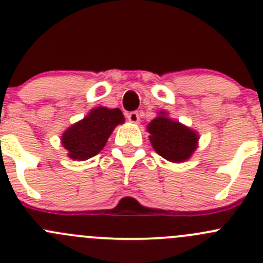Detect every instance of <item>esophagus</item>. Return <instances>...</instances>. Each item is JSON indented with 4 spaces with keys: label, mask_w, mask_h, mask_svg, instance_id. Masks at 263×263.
Listing matches in <instances>:
<instances>
[{
    "label": "esophagus",
    "mask_w": 263,
    "mask_h": 263,
    "mask_svg": "<svg viewBox=\"0 0 263 263\" xmlns=\"http://www.w3.org/2000/svg\"><path fill=\"white\" fill-rule=\"evenodd\" d=\"M127 118H128V121L131 122V123H139L140 121V116L137 112H131L127 115Z\"/></svg>",
    "instance_id": "34e87169"
}]
</instances>
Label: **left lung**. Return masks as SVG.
<instances>
[{
  "instance_id": "1",
  "label": "left lung",
  "mask_w": 263,
  "mask_h": 263,
  "mask_svg": "<svg viewBox=\"0 0 263 263\" xmlns=\"http://www.w3.org/2000/svg\"><path fill=\"white\" fill-rule=\"evenodd\" d=\"M154 150L172 163H182L192 156L197 148L198 135L178 121H173L160 112L147 124Z\"/></svg>"
}]
</instances>
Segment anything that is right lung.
Segmentation results:
<instances>
[{"label": "right lung", "mask_w": 263, "mask_h": 263, "mask_svg": "<svg viewBox=\"0 0 263 263\" xmlns=\"http://www.w3.org/2000/svg\"><path fill=\"white\" fill-rule=\"evenodd\" d=\"M123 122L124 117L118 108H94L84 119L66 129L61 142L71 159L87 160L100 153L113 129Z\"/></svg>", "instance_id": "add662e5"}]
</instances>
